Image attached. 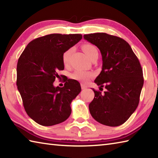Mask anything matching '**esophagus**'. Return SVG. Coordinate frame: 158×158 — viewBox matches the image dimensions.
<instances>
[{
  "label": "esophagus",
  "instance_id": "1",
  "mask_svg": "<svg viewBox=\"0 0 158 158\" xmlns=\"http://www.w3.org/2000/svg\"><path fill=\"white\" fill-rule=\"evenodd\" d=\"M81 87L82 89H85L87 88V86H86L85 85H83V84H81Z\"/></svg>",
  "mask_w": 158,
  "mask_h": 158
}]
</instances>
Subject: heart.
Instances as JSON below:
<instances>
[{
    "label": "heart",
    "mask_w": 158,
    "mask_h": 158,
    "mask_svg": "<svg viewBox=\"0 0 158 158\" xmlns=\"http://www.w3.org/2000/svg\"><path fill=\"white\" fill-rule=\"evenodd\" d=\"M82 49L85 53L88 55V57L90 59L93 57L94 55H98V50L97 47L93 44H85L82 46ZM73 52V48L68 49L66 51L64 52L62 55V61L64 65H68L69 61V58L71 53ZM92 77V74L91 73L85 72V71L77 70L75 73L71 75V77L73 79L77 80V81L86 82L88 80Z\"/></svg>",
    "instance_id": "obj_1"
}]
</instances>
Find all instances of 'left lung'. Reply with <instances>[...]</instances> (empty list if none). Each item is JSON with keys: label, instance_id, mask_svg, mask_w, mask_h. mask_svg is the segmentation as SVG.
Listing matches in <instances>:
<instances>
[{"label": "left lung", "instance_id": "left-lung-1", "mask_svg": "<svg viewBox=\"0 0 158 158\" xmlns=\"http://www.w3.org/2000/svg\"><path fill=\"white\" fill-rule=\"evenodd\" d=\"M83 38L101 51L102 70L94 82L107 91L94 90L89 105L92 116L107 126L123 124L135 112L140 101L144 79L143 69L130 45L119 37L106 33H90Z\"/></svg>", "mask_w": 158, "mask_h": 158}]
</instances>
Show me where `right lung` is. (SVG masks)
Wrapping results in <instances>:
<instances>
[{
	"instance_id": "1",
	"label": "right lung",
	"mask_w": 158,
	"mask_h": 158,
	"mask_svg": "<svg viewBox=\"0 0 158 158\" xmlns=\"http://www.w3.org/2000/svg\"><path fill=\"white\" fill-rule=\"evenodd\" d=\"M82 39L81 34H49L32 40L17 64L18 89L27 114L43 126L65 121L71 114V102L80 92L79 83L66 79L55 87L58 70L64 69L62 55Z\"/></svg>"
}]
</instances>
